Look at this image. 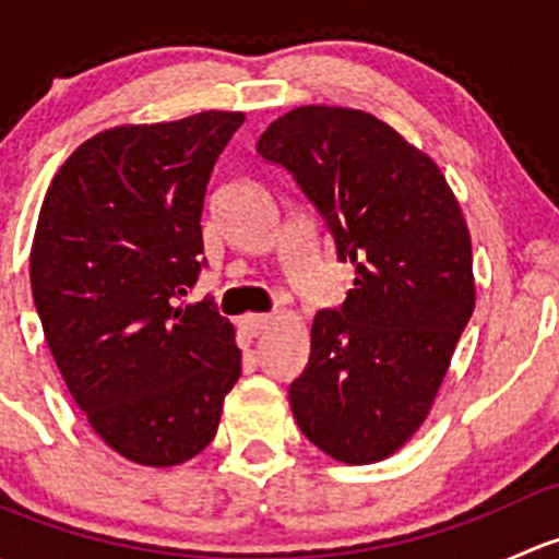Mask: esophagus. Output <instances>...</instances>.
Returning <instances> with one entry per match:
<instances>
[{
    "instance_id": "34e87169",
    "label": "esophagus",
    "mask_w": 559,
    "mask_h": 559,
    "mask_svg": "<svg viewBox=\"0 0 559 559\" xmlns=\"http://www.w3.org/2000/svg\"><path fill=\"white\" fill-rule=\"evenodd\" d=\"M240 324H243V330L248 332V335L257 337V335H264V332L275 324V319L267 313H251V316H246V319H240Z\"/></svg>"
}]
</instances>
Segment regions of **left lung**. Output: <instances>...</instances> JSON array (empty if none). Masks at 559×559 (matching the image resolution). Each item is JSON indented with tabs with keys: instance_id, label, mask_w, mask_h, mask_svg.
Instances as JSON below:
<instances>
[{
	"instance_id": "1",
	"label": "left lung",
	"mask_w": 559,
	"mask_h": 559,
	"mask_svg": "<svg viewBox=\"0 0 559 559\" xmlns=\"http://www.w3.org/2000/svg\"><path fill=\"white\" fill-rule=\"evenodd\" d=\"M354 281L313 316L289 384L302 436L348 465L394 454L425 421L476 306L471 235L441 170L376 116L308 105L259 138Z\"/></svg>"
}]
</instances>
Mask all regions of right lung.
<instances>
[{
    "instance_id": "obj_1",
    "label": "right lung",
    "mask_w": 559,
    "mask_h": 559,
    "mask_svg": "<svg viewBox=\"0 0 559 559\" xmlns=\"http://www.w3.org/2000/svg\"><path fill=\"white\" fill-rule=\"evenodd\" d=\"M243 112L94 134L45 194L32 297L78 408L127 460L170 467L213 441L240 379L235 326L186 302L202 259L207 180Z\"/></svg>"
}]
</instances>
